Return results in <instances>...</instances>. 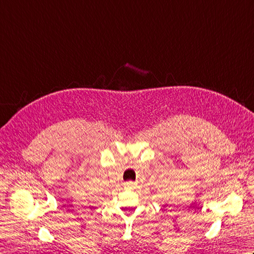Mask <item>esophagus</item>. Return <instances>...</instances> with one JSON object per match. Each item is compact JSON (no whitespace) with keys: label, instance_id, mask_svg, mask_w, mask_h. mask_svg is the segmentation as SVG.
I'll list each match as a JSON object with an SVG mask.
<instances>
[{"label":"esophagus","instance_id":"34e87169","mask_svg":"<svg viewBox=\"0 0 254 254\" xmlns=\"http://www.w3.org/2000/svg\"><path fill=\"white\" fill-rule=\"evenodd\" d=\"M124 188H126V189H134V188H135V182H133V181L124 182Z\"/></svg>","mask_w":254,"mask_h":254}]
</instances>
